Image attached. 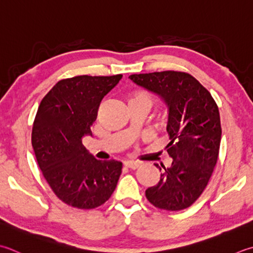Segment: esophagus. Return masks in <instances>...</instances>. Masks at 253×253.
I'll return each mask as SVG.
<instances>
[{
  "label": "esophagus",
  "mask_w": 253,
  "mask_h": 253,
  "mask_svg": "<svg viewBox=\"0 0 253 253\" xmlns=\"http://www.w3.org/2000/svg\"><path fill=\"white\" fill-rule=\"evenodd\" d=\"M124 167L127 168V169H130V170H136L139 165H138L137 162H125L124 163Z\"/></svg>",
  "instance_id": "obj_1"
}]
</instances>
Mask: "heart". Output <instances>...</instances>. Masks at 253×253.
Masks as SVG:
<instances>
[{"instance_id":"heart-1","label":"heart","mask_w":253,"mask_h":253,"mask_svg":"<svg viewBox=\"0 0 253 253\" xmlns=\"http://www.w3.org/2000/svg\"><path fill=\"white\" fill-rule=\"evenodd\" d=\"M153 103H155V97H153L151 93L147 91H136L128 98V105H130V104H139V105L147 106L149 110L152 107Z\"/></svg>"}]
</instances>
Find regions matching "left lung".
<instances>
[{
  "label": "left lung",
  "instance_id": "1",
  "mask_svg": "<svg viewBox=\"0 0 253 253\" xmlns=\"http://www.w3.org/2000/svg\"><path fill=\"white\" fill-rule=\"evenodd\" d=\"M129 79L169 107L166 150L172 165L167 169L161 166L165 171L159 183L146 190L147 200L159 210H185L201 196L216 166L221 138L218 106L190 73L169 70L131 74Z\"/></svg>",
  "mask_w": 253,
  "mask_h": 253
}]
</instances>
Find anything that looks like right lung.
Segmentation results:
<instances>
[{
	"mask_svg": "<svg viewBox=\"0 0 253 253\" xmlns=\"http://www.w3.org/2000/svg\"><path fill=\"white\" fill-rule=\"evenodd\" d=\"M122 77L63 79L38 107L32 131L35 156L52 192L69 206L92 210L103 205L122 174V162L96 160L82 145V137L92 132L103 97Z\"/></svg>",
	"mask_w": 253,
	"mask_h": 253,
	"instance_id": "obj_1",
	"label": "right lung"
}]
</instances>
